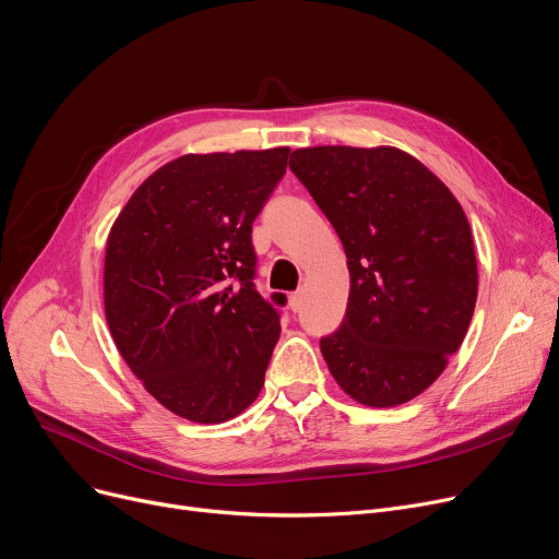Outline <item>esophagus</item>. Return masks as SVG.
<instances>
[{"instance_id": "1", "label": "esophagus", "mask_w": 559, "mask_h": 559, "mask_svg": "<svg viewBox=\"0 0 559 559\" xmlns=\"http://www.w3.org/2000/svg\"><path fill=\"white\" fill-rule=\"evenodd\" d=\"M301 306H304V297H301V293H293V295H289V308H293L295 312H299V310H301Z\"/></svg>"}]
</instances>
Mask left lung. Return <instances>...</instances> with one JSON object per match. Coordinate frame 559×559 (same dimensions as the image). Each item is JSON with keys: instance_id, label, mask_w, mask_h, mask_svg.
<instances>
[{"instance_id": "8db88e82", "label": "left lung", "mask_w": 559, "mask_h": 559, "mask_svg": "<svg viewBox=\"0 0 559 559\" xmlns=\"http://www.w3.org/2000/svg\"><path fill=\"white\" fill-rule=\"evenodd\" d=\"M289 168L347 253L345 320L320 340L333 379L368 406L414 400L445 370L475 310L464 210L427 166L388 145L301 148Z\"/></svg>"}]
</instances>
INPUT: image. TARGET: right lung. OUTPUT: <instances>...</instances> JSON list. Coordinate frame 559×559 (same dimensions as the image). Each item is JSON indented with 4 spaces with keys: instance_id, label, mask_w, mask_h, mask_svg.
Instances as JSON below:
<instances>
[{
    "instance_id": "obj_1",
    "label": "right lung",
    "mask_w": 559,
    "mask_h": 559,
    "mask_svg": "<svg viewBox=\"0 0 559 559\" xmlns=\"http://www.w3.org/2000/svg\"><path fill=\"white\" fill-rule=\"evenodd\" d=\"M287 155L178 157L132 193L109 233L114 343L145 391L191 423L239 416L264 383L287 299L258 293L251 230Z\"/></svg>"
}]
</instances>
